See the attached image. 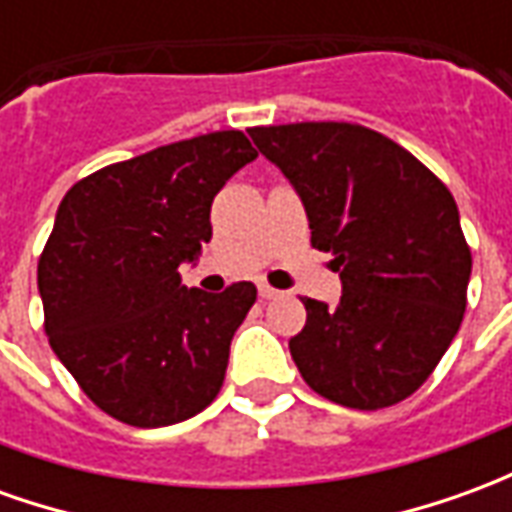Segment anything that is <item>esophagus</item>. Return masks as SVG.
Segmentation results:
<instances>
[{"label": "esophagus", "mask_w": 512, "mask_h": 512, "mask_svg": "<svg viewBox=\"0 0 512 512\" xmlns=\"http://www.w3.org/2000/svg\"><path fill=\"white\" fill-rule=\"evenodd\" d=\"M257 293H260V299H266V301L279 299V296H282V293H279V290L268 288V285H260V288H257Z\"/></svg>", "instance_id": "34e87169"}]
</instances>
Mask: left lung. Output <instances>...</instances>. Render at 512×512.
<instances>
[{
	"label": "left lung",
	"mask_w": 512,
	"mask_h": 512,
	"mask_svg": "<svg viewBox=\"0 0 512 512\" xmlns=\"http://www.w3.org/2000/svg\"><path fill=\"white\" fill-rule=\"evenodd\" d=\"M301 197L312 246L332 252L337 307L301 299L290 356L332 403L376 411L428 381L466 310L472 252L450 189L378 131L354 123L249 128Z\"/></svg>",
	"instance_id": "left-lung-1"
}]
</instances>
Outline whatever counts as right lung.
I'll list each match as a JSON object with an SVG mask.
<instances>
[{"mask_svg":"<svg viewBox=\"0 0 512 512\" xmlns=\"http://www.w3.org/2000/svg\"><path fill=\"white\" fill-rule=\"evenodd\" d=\"M257 150L241 131L156 147L79 180L38 263L46 334L84 395L134 428H164L219 395L230 340L255 304L180 285L211 241V202Z\"/></svg>","mask_w":512,"mask_h":512,"instance_id":"1","label":"right lung"}]
</instances>
